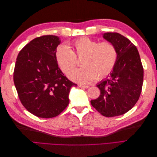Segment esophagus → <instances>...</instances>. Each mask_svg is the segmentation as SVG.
<instances>
[{"label": "esophagus", "mask_w": 157, "mask_h": 157, "mask_svg": "<svg viewBox=\"0 0 157 157\" xmlns=\"http://www.w3.org/2000/svg\"><path fill=\"white\" fill-rule=\"evenodd\" d=\"M78 86L82 88H88L90 87L89 86H88V85H80V84L78 85Z\"/></svg>", "instance_id": "obj_1"}]
</instances>
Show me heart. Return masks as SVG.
I'll list each match as a JSON object with an SVG mask.
<instances>
[{
    "label": "heart",
    "instance_id": "1",
    "mask_svg": "<svg viewBox=\"0 0 157 157\" xmlns=\"http://www.w3.org/2000/svg\"><path fill=\"white\" fill-rule=\"evenodd\" d=\"M69 47L59 46L56 51V59L60 69L65 73L77 65V59H82V67L76 69L68 74L73 81L86 84L95 79L101 80L110 73L117 59L115 46L111 42L96 40L84 37L74 41Z\"/></svg>",
    "mask_w": 157,
    "mask_h": 157
}]
</instances>
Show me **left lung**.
I'll list each match as a JSON object with an SVG mask.
<instances>
[{
  "mask_svg": "<svg viewBox=\"0 0 157 157\" xmlns=\"http://www.w3.org/2000/svg\"><path fill=\"white\" fill-rule=\"evenodd\" d=\"M103 38L115 46L117 59L109 77L97 84L100 96L92 105L103 116L123 115L135 105L141 92L144 68L136 47L117 33H105Z\"/></svg>",
  "mask_w": 157,
  "mask_h": 157,
  "instance_id": "left-lung-1",
  "label": "left lung"
}]
</instances>
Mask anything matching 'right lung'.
Wrapping results in <instances>:
<instances>
[{
  "label": "right lung",
  "mask_w": 157,
  "mask_h": 157,
  "mask_svg": "<svg viewBox=\"0 0 157 157\" xmlns=\"http://www.w3.org/2000/svg\"><path fill=\"white\" fill-rule=\"evenodd\" d=\"M59 37L45 35L32 40L19 53L13 82L27 110L38 117L58 116L68 105L71 88L77 86L58 67Z\"/></svg>",
  "instance_id": "obj_1"
}]
</instances>
